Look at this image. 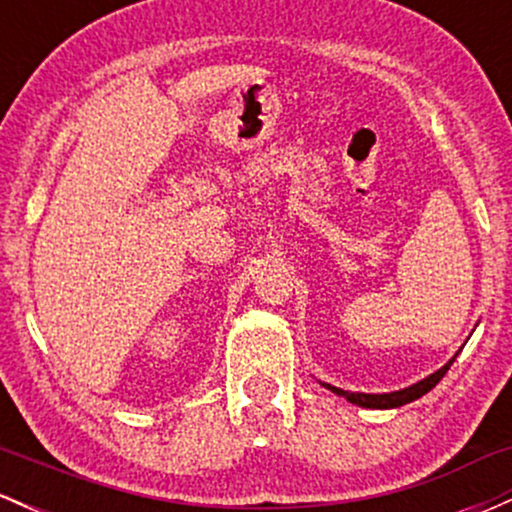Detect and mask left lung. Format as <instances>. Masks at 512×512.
Here are the masks:
<instances>
[{"label":"left lung","mask_w":512,"mask_h":512,"mask_svg":"<svg viewBox=\"0 0 512 512\" xmlns=\"http://www.w3.org/2000/svg\"><path fill=\"white\" fill-rule=\"evenodd\" d=\"M455 356H452L443 368L436 370V373L428 375V378L419 380V383H416V385H409V387H404V390H397V392H383V395H366V392L339 390V387H332V385H327V383H322V385H325L327 390H332L334 395L346 397L351 404H358V407H366V409H395V407H402V404L414 402V399L424 397L426 392H431L433 387L440 383V378H443V375L448 373L450 366H452V361H455Z\"/></svg>","instance_id":"obj_1"}]
</instances>
